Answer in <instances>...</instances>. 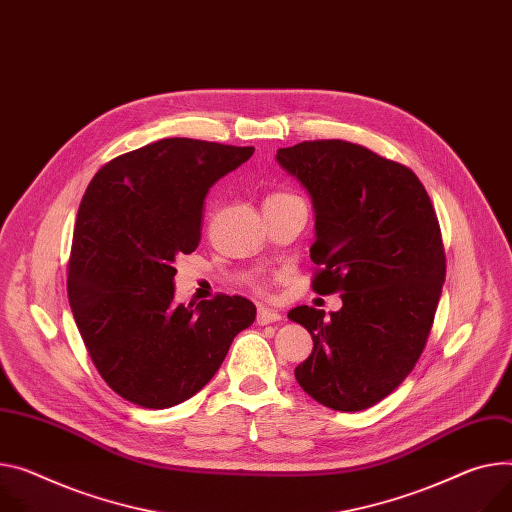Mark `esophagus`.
<instances>
[{
  "mask_svg": "<svg viewBox=\"0 0 512 512\" xmlns=\"http://www.w3.org/2000/svg\"><path fill=\"white\" fill-rule=\"evenodd\" d=\"M256 322H258V326L281 322V313L270 309V307H260V309H258V316H256Z\"/></svg>",
  "mask_w": 512,
  "mask_h": 512,
  "instance_id": "34e87169",
  "label": "esophagus"
}]
</instances>
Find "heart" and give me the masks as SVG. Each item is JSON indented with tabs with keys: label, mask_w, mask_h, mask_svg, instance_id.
Listing matches in <instances>:
<instances>
[{
	"label": "heart",
	"mask_w": 512,
	"mask_h": 512,
	"mask_svg": "<svg viewBox=\"0 0 512 512\" xmlns=\"http://www.w3.org/2000/svg\"><path fill=\"white\" fill-rule=\"evenodd\" d=\"M295 194H291V192H285V190H281V192H272V194H268L266 196V201L264 203H277V201H287V199H293Z\"/></svg>",
	"instance_id": "obj_1"
}]
</instances>
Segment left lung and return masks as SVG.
Here are the masks:
<instances>
[{
    "label": "left lung",
    "mask_w": 512,
    "mask_h": 512,
    "mask_svg": "<svg viewBox=\"0 0 512 512\" xmlns=\"http://www.w3.org/2000/svg\"><path fill=\"white\" fill-rule=\"evenodd\" d=\"M277 162L316 213L313 291L342 299L330 318L289 311L313 338L295 379L332 410H367L410 375L435 320L445 283L437 213L412 170L357 143L303 141Z\"/></svg>",
    "instance_id": "left-lung-1"
}]
</instances>
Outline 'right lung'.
<instances>
[{
    "label": "right lung",
    "mask_w": 512,
    "mask_h": 512,
    "mask_svg": "<svg viewBox=\"0 0 512 512\" xmlns=\"http://www.w3.org/2000/svg\"><path fill=\"white\" fill-rule=\"evenodd\" d=\"M254 147L184 137L123 153L92 178L75 219L67 295L102 379L164 410L201 391L256 307L240 295L174 301L176 258L201 242L209 188Z\"/></svg>",
    "instance_id": "1"
}]
</instances>
